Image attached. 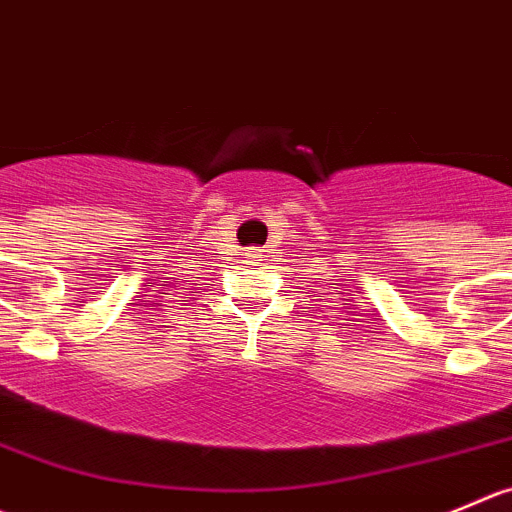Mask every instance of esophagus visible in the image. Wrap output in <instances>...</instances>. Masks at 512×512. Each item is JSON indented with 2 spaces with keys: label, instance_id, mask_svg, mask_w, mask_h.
I'll return each mask as SVG.
<instances>
[{
  "label": "esophagus",
  "instance_id": "obj_1",
  "mask_svg": "<svg viewBox=\"0 0 512 512\" xmlns=\"http://www.w3.org/2000/svg\"><path fill=\"white\" fill-rule=\"evenodd\" d=\"M262 250H257V247H250V250H247V260L250 262H260L262 260Z\"/></svg>",
  "mask_w": 512,
  "mask_h": 512
}]
</instances>
